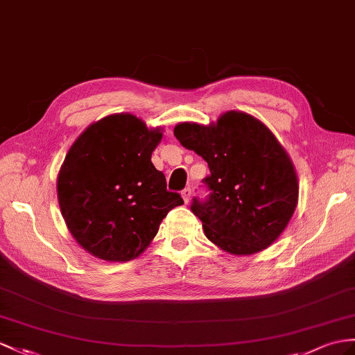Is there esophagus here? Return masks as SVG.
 <instances>
[{
  "label": "esophagus",
  "mask_w": 355,
  "mask_h": 355,
  "mask_svg": "<svg viewBox=\"0 0 355 355\" xmlns=\"http://www.w3.org/2000/svg\"><path fill=\"white\" fill-rule=\"evenodd\" d=\"M182 198H184V202L185 203H188L189 202V198H191V188H185V189H182Z\"/></svg>",
  "instance_id": "obj_1"
}]
</instances>
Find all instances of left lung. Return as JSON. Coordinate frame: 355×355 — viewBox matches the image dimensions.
Segmentation results:
<instances>
[{
	"instance_id": "obj_1",
	"label": "left lung",
	"mask_w": 355,
	"mask_h": 355,
	"mask_svg": "<svg viewBox=\"0 0 355 355\" xmlns=\"http://www.w3.org/2000/svg\"><path fill=\"white\" fill-rule=\"evenodd\" d=\"M173 132L211 171L209 200L191 205L206 238L235 256L270 247L295 212L300 191L295 167L274 134L235 110L209 125L178 123Z\"/></svg>"
}]
</instances>
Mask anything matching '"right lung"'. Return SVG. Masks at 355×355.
<instances>
[{"instance_id": "1", "label": "right lung", "mask_w": 355, "mask_h": 355, "mask_svg": "<svg viewBox=\"0 0 355 355\" xmlns=\"http://www.w3.org/2000/svg\"><path fill=\"white\" fill-rule=\"evenodd\" d=\"M161 138L162 128L117 112L85 128L66 153L57 176L60 211L73 239L94 257L132 261L184 203L150 161Z\"/></svg>"}]
</instances>
